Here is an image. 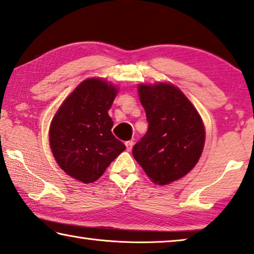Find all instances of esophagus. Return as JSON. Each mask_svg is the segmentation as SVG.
I'll list each match as a JSON object with an SVG mask.
<instances>
[{"instance_id": "34e87169", "label": "esophagus", "mask_w": 254, "mask_h": 254, "mask_svg": "<svg viewBox=\"0 0 254 254\" xmlns=\"http://www.w3.org/2000/svg\"><path fill=\"white\" fill-rule=\"evenodd\" d=\"M133 144H134V142L132 141V140H130V141H127V142H126L127 150V151H131V150H132V147H133Z\"/></svg>"}]
</instances>
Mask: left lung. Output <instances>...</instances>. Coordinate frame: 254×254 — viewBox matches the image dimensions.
I'll return each instance as SVG.
<instances>
[{"label":"left lung","mask_w":254,"mask_h":254,"mask_svg":"<svg viewBox=\"0 0 254 254\" xmlns=\"http://www.w3.org/2000/svg\"><path fill=\"white\" fill-rule=\"evenodd\" d=\"M138 92L149 127L132 154L152 182L170 184L198 163L206 138L202 119L174 84L140 83Z\"/></svg>","instance_id":"8db88e82"}]
</instances>
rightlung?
<instances>
[{
	"instance_id": "obj_1",
	"label": "right lung",
	"mask_w": 254,
	"mask_h": 254,
	"mask_svg": "<svg viewBox=\"0 0 254 254\" xmlns=\"http://www.w3.org/2000/svg\"><path fill=\"white\" fill-rule=\"evenodd\" d=\"M118 88L103 79L82 81L52 120L50 144L59 166L71 178L92 183L126 146L112 133L108 115Z\"/></svg>"
}]
</instances>
